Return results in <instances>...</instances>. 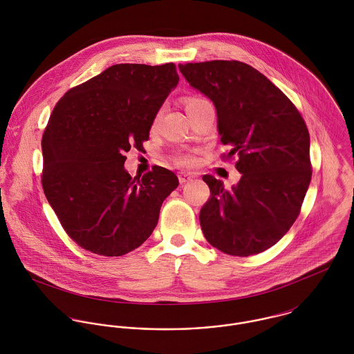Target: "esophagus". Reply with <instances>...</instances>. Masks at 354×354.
Segmentation results:
<instances>
[{"label": "esophagus", "mask_w": 354, "mask_h": 354, "mask_svg": "<svg viewBox=\"0 0 354 354\" xmlns=\"http://www.w3.org/2000/svg\"><path fill=\"white\" fill-rule=\"evenodd\" d=\"M192 178H194V176H191V174H188V173H180V174H178V180H180L181 184H185V183L191 181Z\"/></svg>", "instance_id": "34e87169"}]
</instances>
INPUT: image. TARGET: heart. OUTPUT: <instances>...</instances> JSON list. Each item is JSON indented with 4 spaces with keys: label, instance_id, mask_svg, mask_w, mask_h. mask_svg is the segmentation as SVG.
I'll return each instance as SVG.
<instances>
[{
    "label": "heart",
    "instance_id": "heart-1",
    "mask_svg": "<svg viewBox=\"0 0 354 354\" xmlns=\"http://www.w3.org/2000/svg\"><path fill=\"white\" fill-rule=\"evenodd\" d=\"M202 102H204V100L199 98V97H187V98H184V106H185V110H187V111H189V110H192L194 107H196L198 104H201ZM156 120H158V114L155 115V118H153V121H152V127L155 125ZM174 160H176L180 166H191V165H194L195 158H194L191 153L178 152V153L174 156Z\"/></svg>",
    "mask_w": 354,
    "mask_h": 354
}]
</instances>
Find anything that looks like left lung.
<instances>
[{"instance_id":"1","label":"left lung","mask_w":354,"mask_h":354,"mask_svg":"<svg viewBox=\"0 0 354 354\" xmlns=\"http://www.w3.org/2000/svg\"><path fill=\"white\" fill-rule=\"evenodd\" d=\"M188 83L214 102L223 158L239 156L243 174L232 191L205 174L209 198L199 221L221 252L251 256L277 244L297 219L312 165L309 132L300 111L251 65L214 59L178 65Z\"/></svg>"}]
</instances>
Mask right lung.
Masks as SVG:
<instances>
[{"mask_svg":"<svg viewBox=\"0 0 354 354\" xmlns=\"http://www.w3.org/2000/svg\"><path fill=\"white\" fill-rule=\"evenodd\" d=\"M178 80L173 62L115 64L54 106L42 138V187L61 226L83 250L122 256L151 236L178 178L160 166L132 178L124 153L143 149Z\"/></svg>","mask_w":354,"mask_h":354,"instance_id":"obj_1","label":"right lung"}]
</instances>
